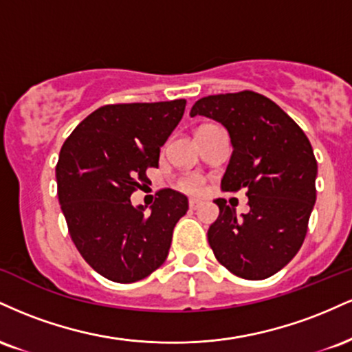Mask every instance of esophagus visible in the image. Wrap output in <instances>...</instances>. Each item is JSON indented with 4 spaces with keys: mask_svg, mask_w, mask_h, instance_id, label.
Wrapping results in <instances>:
<instances>
[{
    "mask_svg": "<svg viewBox=\"0 0 352 352\" xmlns=\"http://www.w3.org/2000/svg\"><path fill=\"white\" fill-rule=\"evenodd\" d=\"M188 205H190V208H192V210H197L200 207V200L199 199H190Z\"/></svg>",
    "mask_w": 352,
    "mask_h": 352,
    "instance_id": "1",
    "label": "esophagus"
}]
</instances>
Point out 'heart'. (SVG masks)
Returning <instances> with one entry per match:
<instances>
[{
  "label": "heart",
  "mask_w": 352,
  "mask_h": 352,
  "mask_svg": "<svg viewBox=\"0 0 352 352\" xmlns=\"http://www.w3.org/2000/svg\"><path fill=\"white\" fill-rule=\"evenodd\" d=\"M177 187L185 192H197L201 187V177L197 173H187V175H182L177 180Z\"/></svg>",
  "instance_id": "obj_1"
}]
</instances>
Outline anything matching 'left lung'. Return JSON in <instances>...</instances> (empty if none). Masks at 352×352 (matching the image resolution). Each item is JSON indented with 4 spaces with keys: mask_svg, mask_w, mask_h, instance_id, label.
<instances>
[{
    "mask_svg": "<svg viewBox=\"0 0 352 352\" xmlns=\"http://www.w3.org/2000/svg\"><path fill=\"white\" fill-rule=\"evenodd\" d=\"M190 116L227 127L233 153L221 179L223 192L245 190L250 212L236 217L217 199L208 228L213 254L245 280H265L300 252L316 201L318 164L302 129L272 99L253 91L201 98Z\"/></svg>",
    "mask_w": 352,
    "mask_h": 352,
    "instance_id": "1",
    "label": "left lung"
}]
</instances>
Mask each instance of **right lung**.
<instances>
[{
	"instance_id": "add662e5",
	"label": "right lung",
	"mask_w": 352,
	"mask_h": 352,
	"mask_svg": "<svg viewBox=\"0 0 352 352\" xmlns=\"http://www.w3.org/2000/svg\"><path fill=\"white\" fill-rule=\"evenodd\" d=\"M185 99L109 104L80 122L63 144L56 165L58 197L71 240L92 270L116 283H134L167 258L188 200L157 192L151 212L131 195L159 167L160 147L184 116Z\"/></svg>"
}]
</instances>
